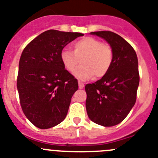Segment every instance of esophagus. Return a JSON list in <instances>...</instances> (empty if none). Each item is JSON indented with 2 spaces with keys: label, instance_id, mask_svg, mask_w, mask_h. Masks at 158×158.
<instances>
[{
  "label": "esophagus",
  "instance_id": "1",
  "mask_svg": "<svg viewBox=\"0 0 158 158\" xmlns=\"http://www.w3.org/2000/svg\"><path fill=\"white\" fill-rule=\"evenodd\" d=\"M79 87L80 89H83L84 87V83H81V82H79Z\"/></svg>",
  "mask_w": 158,
  "mask_h": 158
}]
</instances>
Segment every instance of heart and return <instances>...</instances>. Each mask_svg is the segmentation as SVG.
Listing matches in <instances>:
<instances>
[{"instance_id": "1", "label": "heart", "mask_w": 158, "mask_h": 158, "mask_svg": "<svg viewBox=\"0 0 158 158\" xmlns=\"http://www.w3.org/2000/svg\"><path fill=\"white\" fill-rule=\"evenodd\" d=\"M72 48L73 52L64 50L60 53L61 62L68 72L74 73L82 63L75 74L80 80L102 78L107 74L114 58L110 45L95 38L85 37L75 42Z\"/></svg>"}]
</instances>
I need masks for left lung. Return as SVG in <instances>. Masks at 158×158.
Wrapping results in <instances>:
<instances>
[{"instance_id":"8db88e82","label":"left lung","mask_w":158,"mask_h":158,"mask_svg":"<svg viewBox=\"0 0 158 158\" xmlns=\"http://www.w3.org/2000/svg\"><path fill=\"white\" fill-rule=\"evenodd\" d=\"M91 34L107 41L114 58L106 75L85 86L87 115L97 124L113 127L126 118L136 102L140 80L138 57L133 47L113 31Z\"/></svg>"}]
</instances>
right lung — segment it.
<instances>
[{
    "label": "right lung",
    "mask_w": 158,
    "mask_h": 158,
    "mask_svg": "<svg viewBox=\"0 0 158 158\" xmlns=\"http://www.w3.org/2000/svg\"><path fill=\"white\" fill-rule=\"evenodd\" d=\"M83 34L51 29L24 48L19 62L17 90L26 118L40 129L60 124L67 116L78 80L64 68L60 53Z\"/></svg>",
    "instance_id": "obj_1"
}]
</instances>
